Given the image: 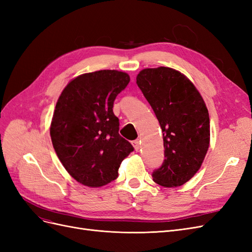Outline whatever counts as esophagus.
<instances>
[{"mask_svg":"<svg viewBox=\"0 0 252 252\" xmlns=\"http://www.w3.org/2000/svg\"><path fill=\"white\" fill-rule=\"evenodd\" d=\"M132 146L134 147V149L138 151L140 149V141L139 140H134L132 141Z\"/></svg>","mask_w":252,"mask_h":252,"instance_id":"34e87169","label":"esophagus"}]
</instances>
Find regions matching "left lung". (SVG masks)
<instances>
[{
    "instance_id": "8db88e82",
    "label": "left lung",
    "mask_w": 252,
    "mask_h": 252,
    "mask_svg": "<svg viewBox=\"0 0 252 252\" xmlns=\"http://www.w3.org/2000/svg\"><path fill=\"white\" fill-rule=\"evenodd\" d=\"M136 84L163 131L165 159L152 178L164 187L184 185L201 168L209 147V113L199 90L169 67L145 68Z\"/></svg>"
}]
</instances>
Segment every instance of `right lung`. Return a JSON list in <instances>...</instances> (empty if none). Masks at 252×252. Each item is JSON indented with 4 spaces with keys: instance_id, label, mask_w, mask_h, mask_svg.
Wrapping results in <instances>:
<instances>
[{
    "instance_id": "1",
    "label": "right lung",
    "mask_w": 252,
    "mask_h": 252,
    "mask_svg": "<svg viewBox=\"0 0 252 252\" xmlns=\"http://www.w3.org/2000/svg\"><path fill=\"white\" fill-rule=\"evenodd\" d=\"M129 81V74L118 70L83 73L68 83L58 98L51 142L61 163L80 184L107 185L118 178L122 161L133 151L119 134V119L112 110Z\"/></svg>"
}]
</instances>
